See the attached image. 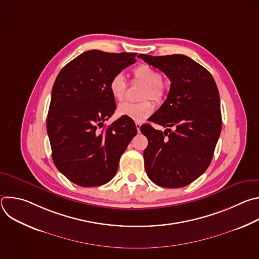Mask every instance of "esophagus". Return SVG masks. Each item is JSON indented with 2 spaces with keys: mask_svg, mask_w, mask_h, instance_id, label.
Returning a JSON list of instances; mask_svg holds the SVG:
<instances>
[{
  "mask_svg": "<svg viewBox=\"0 0 259 259\" xmlns=\"http://www.w3.org/2000/svg\"><path fill=\"white\" fill-rule=\"evenodd\" d=\"M135 125H136V129H137V131L139 132V131H140V126H141V124H140L139 122H136V123H135Z\"/></svg>",
  "mask_w": 259,
  "mask_h": 259,
  "instance_id": "esophagus-1",
  "label": "esophagus"
}]
</instances>
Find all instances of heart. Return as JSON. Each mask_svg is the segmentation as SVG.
Segmentation results:
<instances>
[{"instance_id": "b5f03b06", "label": "heart", "mask_w": 259, "mask_h": 259, "mask_svg": "<svg viewBox=\"0 0 259 259\" xmlns=\"http://www.w3.org/2000/svg\"><path fill=\"white\" fill-rule=\"evenodd\" d=\"M132 76L134 81L141 82L145 85L142 90L141 98H151L155 102H161L166 95V86L162 82L160 71L147 64H140L133 68ZM108 89L110 95L116 101H122L127 91V83L122 73H116L109 80ZM154 110V106L150 100L140 102H124L117 108L119 116L127 117L137 122H141L150 117Z\"/></svg>"}]
</instances>
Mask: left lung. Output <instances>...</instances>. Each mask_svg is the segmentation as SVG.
<instances>
[{
    "instance_id": "left-lung-1",
    "label": "left lung",
    "mask_w": 259,
    "mask_h": 259,
    "mask_svg": "<svg viewBox=\"0 0 259 259\" xmlns=\"http://www.w3.org/2000/svg\"><path fill=\"white\" fill-rule=\"evenodd\" d=\"M139 57L171 81L167 99L149 119L167 129L140 127L149 140L143 152L146 174L160 187L183 188L207 170L220 135L216 83L205 67L186 55Z\"/></svg>"
}]
</instances>
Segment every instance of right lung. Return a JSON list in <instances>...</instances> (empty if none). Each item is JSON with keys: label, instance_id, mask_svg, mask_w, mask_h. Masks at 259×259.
Here are the masks:
<instances>
[{"label": "right lung", "instance_id": "obj_1", "mask_svg": "<svg viewBox=\"0 0 259 259\" xmlns=\"http://www.w3.org/2000/svg\"><path fill=\"white\" fill-rule=\"evenodd\" d=\"M135 56L86 51L68 62L54 82L47 116L52 159L80 187H98L113 179L122 154L137 133L127 117L99 130L116 109L109 80L133 64Z\"/></svg>", "mask_w": 259, "mask_h": 259}]
</instances>
